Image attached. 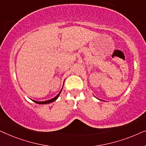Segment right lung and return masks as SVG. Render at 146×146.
<instances>
[{"mask_svg":"<svg viewBox=\"0 0 146 146\" xmlns=\"http://www.w3.org/2000/svg\"><path fill=\"white\" fill-rule=\"evenodd\" d=\"M61 90V91H62ZM61 91L60 92L58 93V94L56 96H55L54 98H52L50 100H46V101H44V102H37V101H35V100H33L34 102L36 103V104H49V103H51V102H54L58 98L60 94Z\"/></svg>","mask_w":146,"mask_h":146,"instance_id":"obj_1","label":"right lung"}]
</instances>
